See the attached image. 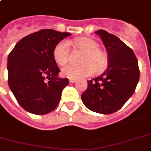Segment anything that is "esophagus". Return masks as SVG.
<instances>
[{
  "mask_svg": "<svg viewBox=\"0 0 151 151\" xmlns=\"http://www.w3.org/2000/svg\"><path fill=\"white\" fill-rule=\"evenodd\" d=\"M70 83H75V82H77V80H75V79H70Z\"/></svg>",
  "mask_w": 151,
  "mask_h": 151,
  "instance_id": "obj_1",
  "label": "esophagus"
}]
</instances>
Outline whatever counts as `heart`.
Returning a JSON list of instances; mask_svg holds the SVG:
<instances>
[{
  "mask_svg": "<svg viewBox=\"0 0 151 151\" xmlns=\"http://www.w3.org/2000/svg\"><path fill=\"white\" fill-rule=\"evenodd\" d=\"M77 47L85 51L82 58L83 64H68L61 69L62 75L70 79H79L93 74L96 71L100 72L106 68L108 58L106 53L99 49V45L93 39L79 37L73 41ZM53 56L57 64L63 65L69 58V45L65 41H61L53 49Z\"/></svg>",
  "mask_w": 151,
  "mask_h": 151,
  "instance_id": "1",
  "label": "heart"
}]
</instances>
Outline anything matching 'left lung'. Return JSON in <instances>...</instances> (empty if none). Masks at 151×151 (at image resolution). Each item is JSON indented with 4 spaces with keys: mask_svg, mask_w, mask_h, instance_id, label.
Listing matches in <instances>:
<instances>
[{
    "mask_svg": "<svg viewBox=\"0 0 151 151\" xmlns=\"http://www.w3.org/2000/svg\"><path fill=\"white\" fill-rule=\"evenodd\" d=\"M95 34L106 49L109 65L102 74L87 81L88 87L81 98L91 111L110 114L121 109L133 95L140 72L136 56L123 41L106 30L99 29Z\"/></svg>",
    "mask_w": 151,
    "mask_h": 151,
    "instance_id": "8db88e82",
    "label": "left lung"
}]
</instances>
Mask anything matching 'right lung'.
<instances>
[{
	"label": "right lung",
	"instance_id": "right-lung-1",
	"mask_svg": "<svg viewBox=\"0 0 151 151\" xmlns=\"http://www.w3.org/2000/svg\"><path fill=\"white\" fill-rule=\"evenodd\" d=\"M71 35L42 29L24 37L8 56V82L20 106L28 112L43 115L53 111L61 100L69 79L58 77L53 49Z\"/></svg>",
	"mask_w": 151,
	"mask_h": 151
}]
</instances>
